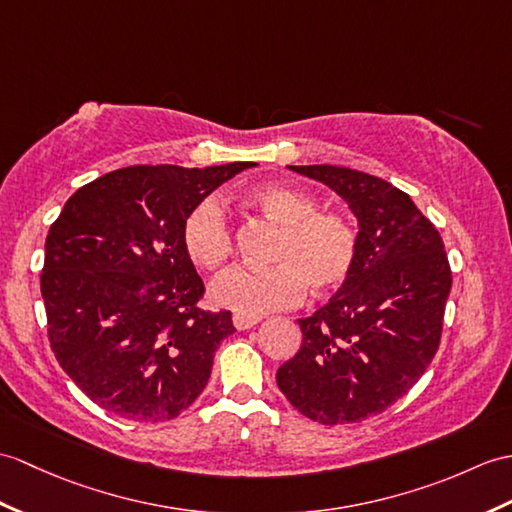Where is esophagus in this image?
Wrapping results in <instances>:
<instances>
[{"label": "esophagus", "instance_id": "esophagus-1", "mask_svg": "<svg viewBox=\"0 0 512 512\" xmlns=\"http://www.w3.org/2000/svg\"><path fill=\"white\" fill-rule=\"evenodd\" d=\"M257 323H259V318H253V316H242V314H233V325H235V329H240V331L253 329Z\"/></svg>", "mask_w": 512, "mask_h": 512}]
</instances>
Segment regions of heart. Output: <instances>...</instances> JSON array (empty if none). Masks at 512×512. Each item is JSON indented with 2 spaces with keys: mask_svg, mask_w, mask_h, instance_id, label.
Returning a JSON list of instances; mask_svg holds the SVG:
<instances>
[{
  "mask_svg": "<svg viewBox=\"0 0 512 512\" xmlns=\"http://www.w3.org/2000/svg\"><path fill=\"white\" fill-rule=\"evenodd\" d=\"M248 202L281 229L270 268H233L211 283V301L242 316H261L292 307L305 288L314 296L338 292L360 257V229L342 209H318L312 194L290 185H264ZM183 246L205 270H218L233 255V231L222 202L207 196L183 220Z\"/></svg>",
  "mask_w": 512,
  "mask_h": 512,
  "instance_id": "obj_1",
  "label": "heart"
}]
</instances>
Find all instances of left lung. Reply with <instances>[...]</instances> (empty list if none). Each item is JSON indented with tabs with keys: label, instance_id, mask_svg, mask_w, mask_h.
Listing matches in <instances>:
<instances>
[{
	"label": "left lung",
	"instance_id": "8db88e82",
	"mask_svg": "<svg viewBox=\"0 0 512 512\" xmlns=\"http://www.w3.org/2000/svg\"><path fill=\"white\" fill-rule=\"evenodd\" d=\"M329 185L360 220L351 279L310 318L277 371L292 406L323 425L384 412L419 382L441 344L451 268L441 233L384 178L338 165H290Z\"/></svg>",
	"mask_w": 512,
	"mask_h": 512
}]
</instances>
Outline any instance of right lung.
<instances>
[{
    "instance_id": "add662e5",
    "label": "right lung",
    "mask_w": 512,
    "mask_h": 512,
    "mask_svg": "<svg viewBox=\"0 0 512 512\" xmlns=\"http://www.w3.org/2000/svg\"><path fill=\"white\" fill-rule=\"evenodd\" d=\"M255 163L130 165L82 185L45 240L41 294L58 364L106 412L178 417L205 390L235 327L205 312V283L183 246L196 202Z\"/></svg>"
}]
</instances>
